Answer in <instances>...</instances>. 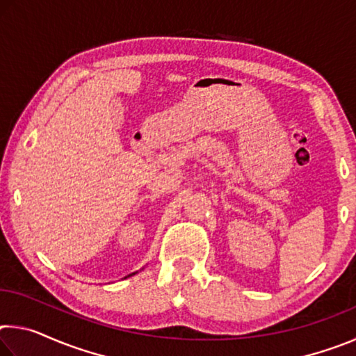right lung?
Masks as SVG:
<instances>
[{
  "instance_id": "right-lung-1",
  "label": "right lung",
  "mask_w": 356,
  "mask_h": 356,
  "mask_svg": "<svg viewBox=\"0 0 356 356\" xmlns=\"http://www.w3.org/2000/svg\"><path fill=\"white\" fill-rule=\"evenodd\" d=\"M136 273H138V272H135V273H130L129 276H125V278H130V276H134V275H136Z\"/></svg>"
}]
</instances>
